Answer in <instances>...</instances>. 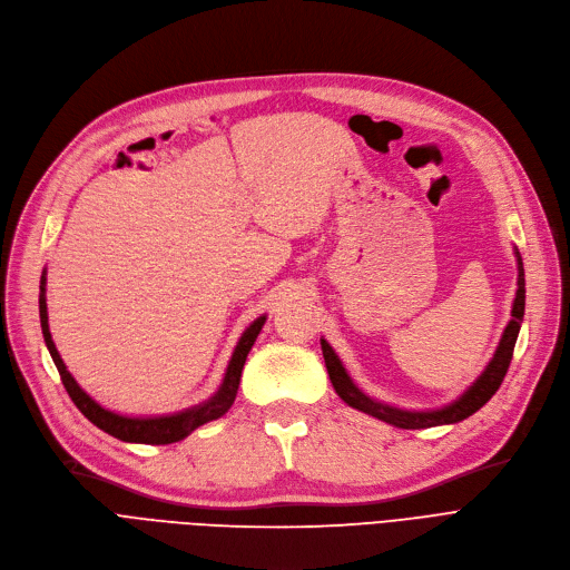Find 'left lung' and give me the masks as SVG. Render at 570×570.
Here are the masks:
<instances>
[{"mask_svg": "<svg viewBox=\"0 0 570 570\" xmlns=\"http://www.w3.org/2000/svg\"><path fill=\"white\" fill-rule=\"evenodd\" d=\"M517 264H519V278H517V297H514V306H512V321L503 332V338H500L498 351L493 355V360L489 362V367L484 370V374L476 379L470 389L444 409H435V412H404V409L391 406V404H383L376 402L372 397L364 395L357 385L351 381V376L346 374L344 364L338 362L336 353L332 351V346L323 338V355H325V364H327V374L330 381L334 385V391L338 393V397L344 400L348 406L357 409V412L370 414L379 421L391 423L395 428H404V430H419V428H432V425H446V423H459L468 416H472L476 409H482L500 389V383H503L508 367L512 362V353H514V344H517V336H519V327L523 321V306H527V281H523V262L521 255L517 253Z\"/></svg>", "mask_w": 570, "mask_h": 570, "instance_id": "obj_1", "label": "left lung"}]
</instances>
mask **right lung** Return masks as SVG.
I'll list each match as a JSON object with an SVG mask.
<instances>
[{
  "label": "right lung",
  "instance_id": "right-lung-1",
  "mask_svg": "<svg viewBox=\"0 0 570 570\" xmlns=\"http://www.w3.org/2000/svg\"><path fill=\"white\" fill-rule=\"evenodd\" d=\"M43 285H47V278L41 276V294H39V317H41V334H43V341H47L49 346V353L56 362L58 367V374L62 379V385L65 391L70 393L72 402L77 404L79 412L94 423L98 425L100 430H105L107 435L117 438V440H124V442H138V444H173V442H179L185 440L189 432H194L198 425L208 423V421H215L219 416H224L226 412H229L234 400H236V393H238V383H240V372H243V364H245V357L249 353V348H253V344L257 341L259 332H262V325L266 317H257V321L249 325L240 341L238 346L234 351V357L229 362V370H226V376H224V383L222 389L217 391V395L213 400H208L206 404H198L194 409H187V412H179V414H173V416H158V419H128V416H119L114 412H107V409H102L96 400H90L81 389L79 383L72 379V374L67 372L65 362L53 344L51 338V332H49V313H47V297H43Z\"/></svg>",
  "mask_w": 570,
  "mask_h": 570
}]
</instances>
